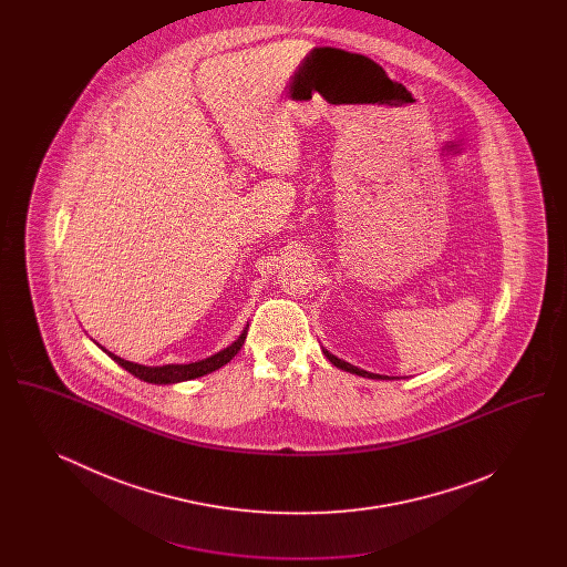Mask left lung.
I'll list each match as a JSON object with an SVG mask.
<instances>
[{"label": "left lung", "instance_id": "left-lung-1", "mask_svg": "<svg viewBox=\"0 0 567 567\" xmlns=\"http://www.w3.org/2000/svg\"><path fill=\"white\" fill-rule=\"evenodd\" d=\"M324 357L336 365V368H340V370H344V372H351V374H357V377L363 378H377V380H386L389 377H382V374H372V372H365V370H359V368H354L351 363H347V361H342V359H338L336 354H331L329 351H324Z\"/></svg>", "mask_w": 567, "mask_h": 567}]
</instances>
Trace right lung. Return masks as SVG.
Returning a JSON list of instances; mask_svg holds the SVG:
<instances>
[{"instance_id": "obj_1", "label": "right lung", "mask_w": 567, "mask_h": 567, "mask_svg": "<svg viewBox=\"0 0 567 567\" xmlns=\"http://www.w3.org/2000/svg\"><path fill=\"white\" fill-rule=\"evenodd\" d=\"M246 329L244 327L240 338L223 349V351L216 352L208 359H202V361H195V363H169V365H140L134 361H127V359H121L116 357L114 352L106 351L104 347H100L102 351L109 354L110 359H114L123 370H127L130 374H134L135 378L144 380V382H151V384H174V382H183V380H193V378L206 377L210 372H215L218 368H223L225 363H229L238 351L243 349L244 340H246Z\"/></svg>"}]
</instances>
